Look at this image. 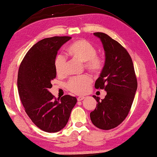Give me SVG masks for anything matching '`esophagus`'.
I'll return each instance as SVG.
<instances>
[{
  "label": "esophagus",
  "mask_w": 157,
  "mask_h": 157,
  "mask_svg": "<svg viewBox=\"0 0 157 157\" xmlns=\"http://www.w3.org/2000/svg\"><path fill=\"white\" fill-rule=\"evenodd\" d=\"M83 99H85V97H78L77 98V101H81L83 100Z\"/></svg>",
  "instance_id": "esophagus-1"
}]
</instances>
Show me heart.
Listing matches in <instances>:
<instances>
[{"mask_svg":"<svg viewBox=\"0 0 157 157\" xmlns=\"http://www.w3.org/2000/svg\"><path fill=\"white\" fill-rule=\"evenodd\" d=\"M68 52L75 58L85 63V67L93 72H98L104 64V59L97 55V49L86 40H78L72 43L68 48ZM56 73L63 75L66 71L67 58L62 54L56 56L55 60ZM92 78L85 75L72 78L67 83L69 90L77 94H83L89 90Z\"/></svg>","mask_w":157,"mask_h":157,"instance_id":"b5f03b06","label":"heart"}]
</instances>
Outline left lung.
<instances>
[{"label": "left lung", "instance_id": "left-lung-1", "mask_svg": "<svg viewBox=\"0 0 157 157\" xmlns=\"http://www.w3.org/2000/svg\"><path fill=\"white\" fill-rule=\"evenodd\" d=\"M101 40L105 61L96 89H105V98L93 95L97 107L90 113L92 123L97 128L109 130L117 127L127 117L137 89V81L131 56L123 46L103 33H93Z\"/></svg>", "mask_w": 157, "mask_h": 157}]
</instances>
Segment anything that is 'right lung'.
<instances>
[{"instance_id":"obj_1","label":"right lung","mask_w":157,"mask_h":157,"mask_svg":"<svg viewBox=\"0 0 157 157\" xmlns=\"http://www.w3.org/2000/svg\"><path fill=\"white\" fill-rule=\"evenodd\" d=\"M71 36H53L30 48L19 67L17 87L21 101L34 124L47 132H56L67 124L76 98L64 95L55 98L49 92L56 71L55 60L59 50Z\"/></svg>"}]
</instances>
